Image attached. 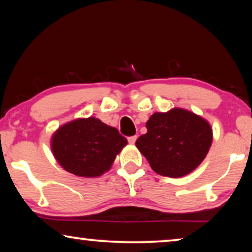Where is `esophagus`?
Returning <instances> with one entry per match:
<instances>
[{"label":"esophagus","mask_w":252,"mask_h":252,"mask_svg":"<svg viewBox=\"0 0 252 252\" xmlns=\"http://www.w3.org/2000/svg\"><path fill=\"white\" fill-rule=\"evenodd\" d=\"M136 140H137V136H132V137L127 138V141H129V144H131V145H133L134 142H136Z\"/></svg>","instance_id":"obj_1"}]
</instances>
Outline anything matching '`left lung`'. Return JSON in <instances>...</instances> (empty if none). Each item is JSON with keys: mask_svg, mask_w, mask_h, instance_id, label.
I'll use <instances>...</instances> for the list:
<instances>
[{"mask_svg": "<svg viewBox=\"0 0 252 252\" xmlns=\"http://www.w3.org/2000/svg\"><path fill=\"white\" fill-rule=\"evenodd\" d=\"M147 133L136 146L157 174L181 178L201 164L213 141L207 120L185 108L156 112L146 123Z\"/></svg>", "mask_w": 252, "mask_h": 252, "instance_id": "8db88e82", "label": "left lung"}]
</instances>
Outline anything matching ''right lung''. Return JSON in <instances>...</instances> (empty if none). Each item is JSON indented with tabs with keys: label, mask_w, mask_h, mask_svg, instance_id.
<instances>
[{
	"label": "right lung",
	"mask_w": 252,
	"mask_h": 252,
	"mask_svg": "<svg viewBox=\"0 0 252 252\" xmlns=\"http://www.w3.org/2000/svg\"><path fill=\"white\" fill-rule=\"evenodd\" d=\"M126 144L118 129L94 116L59 126L51 138V149L58 163L65 171L84 178H96L107 172Z\"/></svg>",
	"instance_id": "right-lung-1"
}]
</instances>
